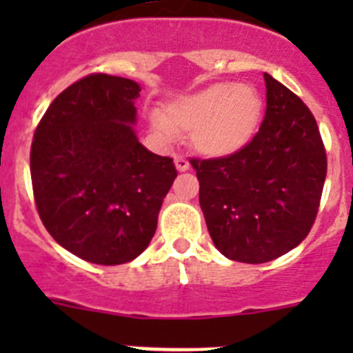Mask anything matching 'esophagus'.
Wrapping results in <instances>:
<instances>
[{
  "label": "esophagus",
  "instance_id": "esophagus-1",
  "mask_svg": "<svg viewBox=\"0 0 353 353\" xmlns=\"http://www.w3.org/2000/svg\"><path fill=\"white\" fill-rule=\"evenodd\" d=\"M174 166H176V170L179 171H187L189 168H191V164H189V161H187L185 157H182V155H176V157H174Z\"/></svg>",
  "mask_w": 353,
  "mask_h": 353
}]
</instances>
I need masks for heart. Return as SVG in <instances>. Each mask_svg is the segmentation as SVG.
Segmentation results:
<instances>
[{
	"instance_id": "heart-1",
	"label": "heart",
	"mask_w": 353,
	"mask_h": 353,
	"mask_svg": "<svg viewBox=\"0 0 353 353\" xmlns=\"http://www.w3.org/2000/svg\"><path fill=\"white\" fill-rule=\"evenodd\" d=\"M261 109L260 93L251 84L214 83L174 101L164 120L154 118V127L166 139L174 132H192V146L199 154L226 157L251 141Z\"/></svg>"
}]
</instances>
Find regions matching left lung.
Here are the masks:
<instances>
[{"instance_id":"8db88e82","label":"left lung","mask_w":353,"mask_h":353,"mask_svg":"<svg viewBox=\"0 0 353 353\" xmlns=\"http://www.w3.org/2000/svg\"><path fill=\"white\" fill-rule=\"evenodd\" d=\"M267 111L236 154L191 159L215 248L230 260L265 263L297 248L316 219L327 155L310 108L263 74Z\"/></svg>"}]
</instances>
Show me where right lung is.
Returning a JSON list of instances; mask_svg holds the SVG:
<instances>
[{
    "instance_id": "add662e5",
    "label": "right lung",
    "mask_w": 353,
    "mask_h": 353,
    "mask_svg": "<svg viewBox=\"0 0 353 353\" xmlns=\"http://www.w3.org/2000/svg\"><path fill=\"white\" fill-rule=\"evenodd\" d=\"M139 92L125 77L90 74L51 102L31 143L40 219L61 248L90 263L139 256L176 179L173 159L136 138Z\"/></svg>"
}]
</instances>
